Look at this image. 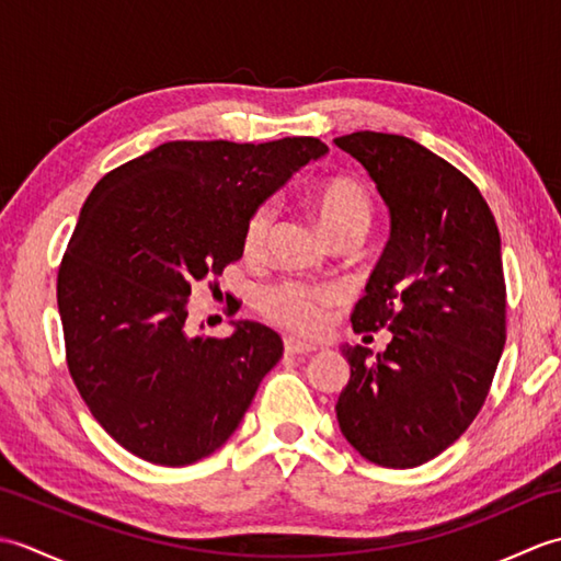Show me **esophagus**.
Here are the masks:
<instances>
[{
  "label": "esophagus",
  "instance_id": "esophagus-1",
  "mask_svg": "<svg viewBox=\"0 0 561 561\" xmlns=\"http://www.w3.org/2000/svg\"><path fill=\"white\" fill-rule=\"evenodd\" d=\"M316 352V344H306L294 337H284V354L296 356V354H311Z\"/></svg>",
  "mask_w": 561,
  "mask_h": 561
}]
</instances>
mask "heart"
Here are the masks:
<instances>
[{
    "label": "heart",
    "instance_id": "b5f03b06",
    "mask_svg": "<svg viewBox=\"0 0 561 561\" xmlns=\"http://www.w3.org/2000/svg\"><path fill=\"white\" fill-rule=\"evenodd\" d=\"M308 205L335 241L350 236L362 238L374 221L371 193L354 178H330V181L313 185L308 190ZM274 224H277V207L270 199L260 202L248 214L243 226V255L248 260H262L267 255ZM337 301L340 291L335 287L284 279L262 291L260 308L272 323L306 337L323 330L332 306Z\"/></svg>",
    "mask_w": 561,
    "mask_h": 561
}]
</instances>
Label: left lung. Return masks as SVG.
<instances>
[{"label":"left lung","instance_id":"obj_1","mask_svg":"<svg viewBox=\"0 0 561 561\" xmlns=\"http://www.w3.org/2000/svg\"><path fill=\"white\" fill-rule=\"evenodd\" d=\"M352 153L390 207V241L354 306V332L390 330L376 362L342 347L352 376L335 404L344 438L383 468H416L465 434L506 344L502 238L456 165L400 135L352 133Z\"/></svg>","mask_w":561,"mask_h":561}]
</instances>
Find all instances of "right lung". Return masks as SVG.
I'll return each instance as SVG.
<instances>
[{
	"label": "right lung",
	"mask_w": 561,
	"mask_h": 561,
	"mask_svg": "<svg viewBox=\"0 0 561 561\" xmlns=\"http://www.w3.org/2000/svg\"><path fill=\"white\" fill-rule=\"evenodd\" d=\"M328 147L165 141L105 173L57 270L69 376L96 422L137 458L181 468L241 424L282 340L260 323L193 335L187 296L243 255V226ZM229 316L238 306H226Z\"/></svg>",
	"instance_id": "1"
}]
</instances>
